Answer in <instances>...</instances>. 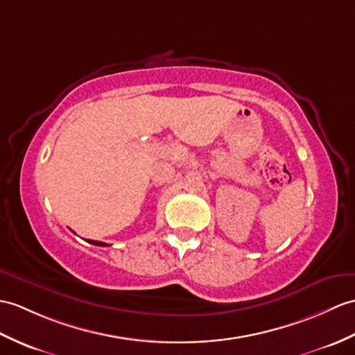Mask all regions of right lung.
I'll return each mask as SVG.
<instances>
[{"label": "right lung", "instance_id": "add662e5", "mask_svg": "<svg viewBox=\"0 0 355 355\" xmlns=\"http://www.w3.org/2000/svg\"><path fill=\"white\" fill-rule=\"evenodd\" d=\"M89 243H92V245H96V246H109V245H107L105 242H98V241H90V239H89V241H87Z\"/></svg>", "mask_w": 355, "mask_h": 355}]
</instances>
